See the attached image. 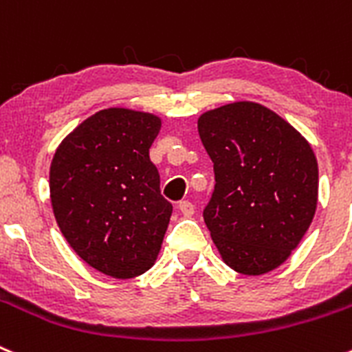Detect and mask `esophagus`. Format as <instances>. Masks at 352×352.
<instances>
[{"label": "esophagus", "mask_w": 352, "mask_h": 352, "mask_svg": "<svg viewBox=\"0 0 352 352\" xmlns=\"http://www.w3.org/2000/svg\"><path fill=\"white\" fill-rule=\"evenodd\" d=\"M179 210L184 217H191L192 213H195V205H192L191 201H186V199H184V201L179 203Z\"/></svg>", "instance_id": "1"}]
</instances>
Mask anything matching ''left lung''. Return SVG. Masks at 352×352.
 <instances>
[{"label":"left lung","mask_w":352,"mask_h":352,"mask_svg":"<svg viewBox=\"0 0 352 352\" xmlns=\"http://www.w3.org/2000/svg\"><path fill=\"white\" fill-rule=\"evenodd\" d=\"M215 189L203 219L222 261L246 276L283 264L309 229L318 205L311 144L274 111L232 102L198 118Z\"/></svg>","instance_id":"left-lung-1"}]
</instances>
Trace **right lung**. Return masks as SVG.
Returning a JSON list of instances; mask_svg holds the SVG:
<instances>
[{"label": "right lung", "instance_id": "1", "mask_svg": "<svg viewBox=\"0 0 352 352\" xmlns=\"http://www.w3.org/2000/svg\"><path fill=\"white\" fill-rule=\"evenodd\" d=\"M161 118L109 107L87 118L57 147L50 165L55 221L71 248L118 280L156 262L172 215L149 149Z\"/></svg>", "mask_w": 352, "mask_h": 352}]
</instances>
